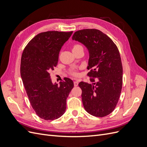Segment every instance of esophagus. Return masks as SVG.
Instances as JSON below:
<instances>
[{
  "mask_svg": "<svg viewBox=\"0 0 147 147\" xmlns=\"http://www.w3.org/2000/svg\"><path fill=\"white\" fill-rule=\"evenodd\" d=\"M74 86H77L78 84V82L77 81H75V82H74Z\"/></svg>",
  "mask_w": 147,
  "mask_h": 147,
  "instance_id": "esophagus-1",
  "label": "esophagus"
}]
</instances>
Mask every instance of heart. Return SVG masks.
<instances>
[{
  "instance_id": "1",
  "label": "heart",
  "mask_w": 147,
  "mask_h": 147,
  "mask_svg": "<svg viewBox=\"0 0 147 147\" xmlns=\"http://www.w3.org/2000/svg\"><path fill=\"white\" fill-rule=\"evenodd\" d=\"M83 48V47H82V45H79V44H75V45L73 46L72 50H76V49H78V48ZM71 74H72V75H74V76H77V75H78L77 72H75V71H72V72H71Z\"/></svg>"
}]
</instances>
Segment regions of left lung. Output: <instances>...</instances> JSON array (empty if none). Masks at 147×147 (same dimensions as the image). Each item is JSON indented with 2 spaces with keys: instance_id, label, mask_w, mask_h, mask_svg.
<instances>
[{
  "instance_id": "obj_1",
  "label": "left lung",
  "mask_w": 147,
  "mask_h": 147,
  "mask_svg": "<svg viewBox=\"0 0 147 147\" xmlns=\"http://www.w3.org/2000/svg\"><path fill=\"white\" fill-rule=\"evenodd\" d=\"M72 40L83 43L90 53L88 73L92 84L82 82V99L88 113L104 117L117 106L123 84V66L118 49L100 30L86 29L76 31Z\"/></svg>"
}]
</instances>
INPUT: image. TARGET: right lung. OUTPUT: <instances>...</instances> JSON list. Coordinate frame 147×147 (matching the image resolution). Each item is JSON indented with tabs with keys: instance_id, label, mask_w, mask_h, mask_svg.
<instances>
[{
	"instance_id": "1",
	"label": "right lung",
	"mask_w": 147,
	"mask_h": 147,
	"mask_svg": "<svg viewBox=\"0 0 147 147\" xmlns=\"http://www.w3.org/2000/svg\"><path fill=\"white\" fill-rule=\"evenodd\" d=\"M72 33H40L28 43L21 56V76L30 105L45 120L57 119L64 113L67 98L74 88L69 78L60 84H53L50 74L57 64L62 47Z\"/></svg>"
}]
</instances>
